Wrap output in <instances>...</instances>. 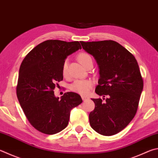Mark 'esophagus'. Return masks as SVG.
Instances as JSON below:
<instances>
[{"label": "esophagus", "mask_w": 158, "mask_h": 158, "mask_svg": "<svg viewBox=\"0 0 158 158\" xmlns=\"http://www.w3.org/2000/svg\"><path fill=\"white\" fill-rule=\"evenodd\" d=\"M81 98H82V99H83V101H86L87 99H89V97H87V96L83 95V96H81Z\"/></svg>", "instance_id": "obj_1"}]
</instances>
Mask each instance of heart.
I'll list each match as a JSON object with an SVG mask.
<instances>
[{
	"label": "heart",
	"mask_w": 158,
	"mask_h": 158,
	"mask_svg": "<svg viewBox=\"0 0 158 158\" xmlns=\"http://www.w3.org/2000/svg\"><path fill=\"white\" fill-rule=\"evenodd\" d=\"M78 61H79L83 66L85 68L89 63L93 62L91 56L87 53H80L78 56H77ZM68 73V61L65 60L64 64L62 65V74L64 75H66ZM93 86V84L89 80H82V79H77L75 80L73 84L70 85V88L71 90H73L75 93H77L81 94H87Z\"/></svg>",
	"instance_id": "obj_1"
}]
</instances>
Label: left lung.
I'll return each mask as SVG.
<instances>
[{
    "instance_id": "obj_1",
    "label": "left lung",
    "mask_w": 158,
    "mask_h": 158,
    "mask_svg": "<svg viewBox=\"0 0 158 158\" xmlns=\"http://www.w3.org/2000/svg\"><path fill=\"white\" fill-rule=\"evenodd\" d=\"M80 43L99 65L100 77L95 93L104 97L92 99L95 107L89 114L90 124L102 135H113L127 127L138 108L144 85L138 64L133 54L116 41Z\"/></svg>"
}]
</instances>
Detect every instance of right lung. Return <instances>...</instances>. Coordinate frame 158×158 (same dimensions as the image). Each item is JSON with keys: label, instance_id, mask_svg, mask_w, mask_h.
Returning <instances> with one entry per match:
<instances>
[{"label": "right lung", "instance_id": "add662e5", "mask_svg": "<svg viewBox=\"0 0 158 158\" xmlns=\"http://www.w3.org/2000/svg\"><path fill=\"white\" fill-rule=\"evenodd\" d=\"M81 49L79 41L48 40L33 48L19 69L16 94L28 121L36 130L56 134L67 127L70 111L82 103L81 96L68 92L56 97L54 89L63 80L62 65L68 55Z\"/></svg>", "mask_w": 158, "mask_h": 158}]
</instances>
